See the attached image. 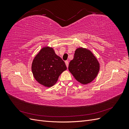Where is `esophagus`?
Instances as JSON below:
<instances>
[{"mask_svg":"<svg viewBox=\"0 0 129 129\" xmlns=\"http://www.w3.org/2000/svg\"><path fill=\"white\" fill-rule=\"evenodd\" d=\"M65 63H66V66H67V67H68V64H69V62H68V61H65Z\"/></svg>","mask_w":129,"mask_h":129,"instance_id":"1","label":"esophagus"}]
</instances>
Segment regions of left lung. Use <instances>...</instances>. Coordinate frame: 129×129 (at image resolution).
Instances as JSON below:
<instances>
[{"label": "left lung", "instance_id": "1", "mask_svg": "<svg viewBox=\"0 0 129 129\" xmlns=\"http://www.w3.org/2000/svg\"><path fill=\"white\" fill-rule=\"evenodd\" d=\"M68 69L78 82L87 84L97 76L100 64L89 50L80 47L76 49L74 58L69 62Z\"/></svg>", "mask_w": 129, "mask_h": 129}]
</instances>
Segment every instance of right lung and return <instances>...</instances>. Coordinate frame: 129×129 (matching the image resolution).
I'll list each match as a JSON object with an SVG mask.
<instances>
[{
  "label": "right lung",
  "instance_id": "right-lung-1",
  "mask_svg": "<svg viewBox=\"0 0 129 129\" xmlns=\"http://www.w3.org/2000/svg\"><path fill=\"white\" fill-rule=\"evenodd\" d=\"M67 69L64 62L53 48L45 47L34 57L32 64L33 76L39 83L50 87L55 84L60 74Z\"/></svg>",
  "mask_w": 129,
  "mask_h": 129
}]
</instances>
